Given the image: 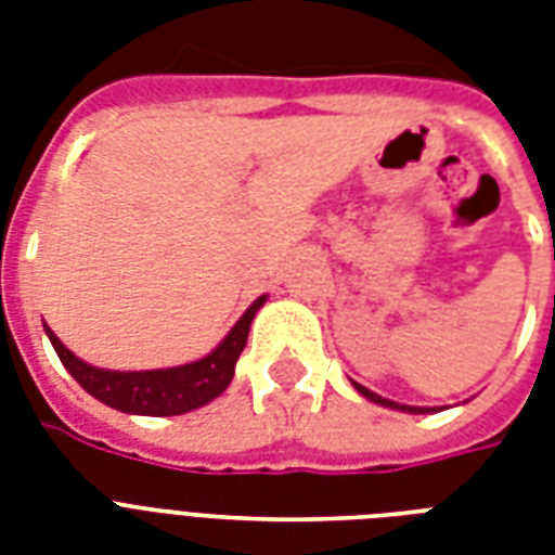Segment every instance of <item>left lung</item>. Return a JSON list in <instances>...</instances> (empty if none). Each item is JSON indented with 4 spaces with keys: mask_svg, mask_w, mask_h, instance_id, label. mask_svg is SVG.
<instances>
[{
    "mask_svg": "<svg viewBox=\"0 0 555 555\" xmlns=\"http://www.w3.org/2000/svg\"><path fill=\"white\" fill-rule=\"evenodd\" d=\"M354 388L360 391L363 397H369L371 403H379V405H388V409H400V412H414V414H423L429 412V409H417V405H403V403H395V400H386V397L374 395V391H369L365 386H360V383H354Z\"/></svg>",
    "mask_w": 555,
    "mask_h": 555,
    "instance_id": "obj_1",
    "label": "left lung"
}]
</instances>
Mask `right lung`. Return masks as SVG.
<instances>
[{"label":"right lung","instance_id":"obj_1","mask_svg":"<svg viewBox=\"0 0 555 555\" xmlns=\"http://www.w3.org/2000/svg\"><path fill=\"white\" fill-rule=\"evenodd\" d=\"M264 296L247 308L242 320L235 322V328L224 337V343L207 354L198 363L178 365V369H158V371H106L82 363L80 357H74L68 348L56 339L54 331H48V339L54 346L56 357L63 360L77 383H80L91 397H98L100 403L112 405L117 412L129 414H152V417H167V414H184L198 409V405L216 400L233 379L235 360L242 357L250 334V322L256 317Z\"/></svg>","mask_w":555,"mask_h":555}]
</instances>
